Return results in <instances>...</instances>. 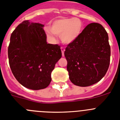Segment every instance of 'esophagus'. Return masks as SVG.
<instances>
[{
  "label": "esophagus",
  "mask_w": 120,
  "mask_h": 120,
  "mask_svg": "<svg viewBox=\"0 0 120 120\" xmlns=\"http://www.w3.org/2000/svg\"><path fill=\"white\" fill-rule=\"evenodd\" d=\"M61 52H62V56H64V51H65V49L63 48V47H61Z\"/></svg>",
  "instance_id": "34e87169"
}]
</instances>
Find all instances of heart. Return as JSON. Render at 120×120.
I'll return each instance as SVG.
<instances>
[{
  "instance_id": "1",
  "label": "heart",
  "mask_w": 120,
  "mask_h": 120,
  "mask_svg": "<svg viewBox=\"0 0 120 120\" xmlns=\"http://www.w3.org/2000/svg\"><path fill=\"white\" fill-rule=\"evenodd\" d=\"M45 30L50 41H56V34L61 35L62 42L69 44L75 41L81 34L83 23L77 18H62L52 22L50 27H45Z\"/></svg>"
}]
</instances>
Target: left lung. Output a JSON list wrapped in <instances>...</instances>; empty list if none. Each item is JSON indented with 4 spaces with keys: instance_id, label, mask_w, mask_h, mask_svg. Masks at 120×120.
I'll list each match as a JSON object with an SVG mask.
<instances>
[{
    "instance_id": "8db88e82",
    "label": "left lung",
    "mask_w": 120,
    "mask_h": 120,
    "mask_svg": "<svg viewBox=\"0 0 120 120\" xmlns=\"http://www.w3.org/2000/svg\"><path fill=\"white\" fill-rule=\"evenodd\" d=\"M64 55L69 78L74 84L87 87L98 83L105 76L110 62L107 32L98 23L89 24L68 45Z\"/></svg>"
}]
</instances>
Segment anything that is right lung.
Masks as SVG:
<instances>
[{"mask_svg": "<svg viewBox=\"0 0 120 120\" xmlns=\"http://www.w3.org/2000/svg\"><path fill=\"white\" fill-rule=\"evenodd\" d=\"M43 26L24 21L12 32L8 47L9 63L14 77L31 90L49 85L52 71L62 56L61 47L47 43Z\"/></svg>", "mask_w": 120, "mask_h": 120, "instance_id": "right-lung-1", "label": "right lung"}]
</instances>
